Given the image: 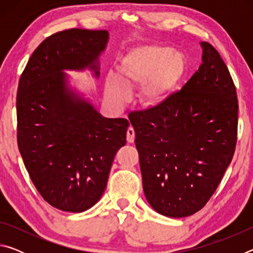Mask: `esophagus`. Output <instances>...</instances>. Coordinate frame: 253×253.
Here are the masks:
<instances>
[{"instance_id": "1", "label": "esophagus", "mask_w": 253, "mask_h": 253, "mask_svg": "<svg viewBox=\"0 0 253 253\" xmlns=\"http://www.w3.org/2000/svg\"><path fill=\"white\" fill-rule=\"evenodd\" d=\"M134 140H135V130L132 127H129L127 129V142L134 143Z\"/></svg>"}]
</instances>
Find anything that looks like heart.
<instances>
[{
    "instance_id": "heart-1",
    "label": "heart",
    "mask_w": 253,
    "mask_h": 253,
    "mask_svg": "<svg viewBox=\"0 0 253 253\" xmlns=\"http://www.w3.org/2000/svg\"><path fill=\"white\" fill-rule=\"evenodd\" d=\"M184 61L178 53L160 45H142L131 49L119 63V78L109 75L106 95L115 105L128 99V91L139 88L138 98L145 107H156L184 74Z\"/></svg>"
}]
</instances>
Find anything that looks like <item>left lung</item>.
<instances>
[{"label":"left lung","mask_w":253,"mask_h":253,"mask_svg":"<svg viewBox=\"0 0 253 253\" xmlns=\"http://www.w3.org/2000/svg\"><path fill=\"white\" fill-rule=\"evenodd\" d=\"M203 63L161 105L129 117L151 207L184 217L209 202L237 145V89L220 53L202 42Z\"/></svg>","instance_id":"obj_1"}]
</instances>
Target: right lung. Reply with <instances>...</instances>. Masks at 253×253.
<instances>
[{"mask_svg":"<svg viewBox=\"0 0 253 253\" xmlns=\"http://www.w3.org/2000/svg\"><path fill=\"white\" fill-rule=\"evenodd\" d=\"M106 30L70 29L33 51L16 95L18 146L34 186L53 208L83 212L101 198L111 164L126 144L127 119L102 117L66 87L63 69L98 71Z\"/></svg>","mask_w":253,"mask_h":253,"instance_id":"obj_1","label":"right lung"}]
</instances>
